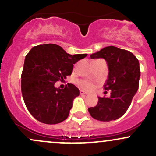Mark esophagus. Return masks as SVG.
Segmentation results:
<instances>
[{"instance_id":"obj_1","label":"esophagus","mask_w":156,"mask_h":156,"mask_svg":"<svg viewBox=\"0 0 156 156\" xmlns=\"http://www.w3.org/2000/svg\"><path fill=\"white\" fill-rule=\"evenodd\" d=\"M80 94H81V95H86V94H87V93L82 90H80Z\"/></svg>"}]
</instances>
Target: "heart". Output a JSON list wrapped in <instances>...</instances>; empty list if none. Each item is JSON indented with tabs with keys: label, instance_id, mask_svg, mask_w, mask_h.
<instances>
[{
	"label": "heart",
	"instance_id": "obj_1",
	"mask_svg": "<svg viewBox=\"0 0 156 156\" xmlns=\"http://www.w3.org/2000/svg\"><path fill=\"white\" fill-rule=\"evenodd\" d=\"M78 84L79 85L80 87H81L82 89L84 90H91L93 89L94 87V83L91 82V81H87V80H79L78 81Z\"/></svg>",
	"mask_w": 156,
	"mask_h": 156
}]
</instances>
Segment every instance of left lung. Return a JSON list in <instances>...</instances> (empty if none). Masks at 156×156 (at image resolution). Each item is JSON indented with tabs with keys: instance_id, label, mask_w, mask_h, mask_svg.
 <instances>
[{
	"instance_id": "1",
	"label": "left lung",
	"mask_w": 156,
	"mask_h": 156,
	"mask_svg": "<svg viewBox=\"0 0 156 156\" xmlns=\"http://www.w3.org/2000/svg\"><path fill=\"white\" fill-rule=\"evenodd\" d=\"M90 58H103L106 60L109 72L104 90L112 91L110 97H98L97 106L88 108V112L91 117L101 122L119 119L128 109L139 87V61L128 50L114 46L93 53Z\"/></svg>"
}]
</instances>
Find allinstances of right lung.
<instances>
[{"label":"right lung","mask_w":156,"mask_h":156,"mask_svg":"<svg viewBox=\"0 0 156 156\" xmlns=\"http://www.w3.org/2000/svg\"><path fill=\"white\" fill-rule=\"evenodd\" d=\"M87 56L70 55L54 44L37 45L25 58L21 90L31 115L47 125H56L68 118L79 90L68 84L64 89L54 87L58 81L72 75L73 64Z\"/></svg>","instance_id":"1"}]
</instances>
